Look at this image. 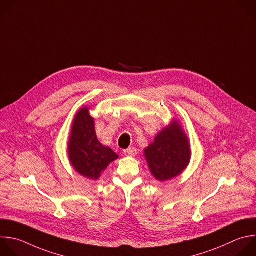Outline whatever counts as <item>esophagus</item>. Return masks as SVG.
Returning a JSON list of instances; mask_svg holds the SVG:
<instances>
[{
  "label": "esophagus",
  "instance_id": "34e87169",
  "mask_svg": "<svg viewBox=\"0 0 256 256\" xmlns=\"http://www.w3.org/2000/svg\"><path fill=\"white\" fill-rule=\"evenodd\" d=\"M124 154L126 156H134L138 154V150L136 148H128L124 150Z\"/></svg>",
  "mask_w": 256,
  "mask_h": 256
}]
</instances>
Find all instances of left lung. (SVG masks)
Here are the masks:
<instances>
[{
	"instance_id": "obj_1",
	"label": "left lung",
	"mask_w": 256,
	"mask_h": 256,
	"mask_svg": "<svg viewBox=\"0 0 256 256\" xmlns=\"http://www.w3.org/2000/svg\"><path fill=\"white\" fill-rule=\"evenodd\" d=\"M150 174L160 182L172 180L188 166L192 150L187 134L177 120H173L144 150Z\"/></svg>"
}]
</instances>
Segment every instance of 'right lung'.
<instances>
[{
    "label": "right lung",
    "instance_id": "add662e5",
    "mask_svg": "<svg viewBox=\"0 0 256 256\" xmlns=\"http://www.w3.org/2000/svg\"><path fill=\"white\" fill-rule=\"evenodd\" d=\"M88 106L81 108L72 120L67 150L71 166L75 171L90 180L100 178L110 162L118 154L98 140L94 118Z\"/></svg>",
    "mask_w": 256,
    "mask_h": 256
}]
</instances>
